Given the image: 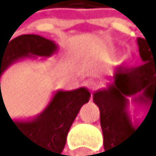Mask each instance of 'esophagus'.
<instances>
[{
  "label": "esophagus",
  "instance_id": "obj_1",
  "mask_svg": "<svg viewBox=\"0 0 156 156\" xmlns=\"http://www.w3.org/2000/svg\"><path fill=\"white\" fill-rule=\"evenodd\" d=\"M88 87H90L91 91H95L98 87H99V84H98L96 82H88Z\"/></svg>",
  "mask_w": 156,
  "mask_h": 156
}]
</instances>
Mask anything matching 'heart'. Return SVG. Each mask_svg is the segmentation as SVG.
I'll list each match as a JSON object with an SVG mask.
<instances>
[{"label": "heart", "mask_w": 156, "mask_h": 156, "mask_svg": "<svg viewBox=\"0 0 156 156\" xmlns=\"http://www.w3.org/2000/svg\"><path fill=\"white\" fill-rule=\"evenodd\" d=\"M111 60H115V55H111Z\"/></svg>", "instance_id": "obj_1"}]
</instances>
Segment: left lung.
Returning a JSON list of instances; mask_svg holds the SVG:
<instances>
[{"mask_svg":"<svg viewBox=\"0 0 156 156\" xmlns=\"http://www.w3.org/2000/svg\"><path fill=\"white\" fill-rule=\"evenodd\" d=\"M137 43L144 64L133 69L120 66L115 73L113 83L94 94V101L100 109L105 150L103 154L107 156L125 154L124 145L138 130L126 112L128 97H134L140 104H151L146 117L150 112L156 113V40L147 41L146 37H138Z\"/></svg>","mask_w":156,"mask_h":156,"instance_id":"left-lung-1","label":"left lung"}]
</instances>
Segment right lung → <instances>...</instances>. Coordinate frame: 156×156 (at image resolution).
<instances>
[{
	"mask_svg": "<svg viewBox=\"0 0 156 156\" xmlns=\"http://www.w3.org/2000/svg\"><path fill=\"white\" fill-rule=\"evenodd\" d=\"M11 39V37H10ZM10 41V40H9ZM57 45L52 40L39 35H20L10 43H0V77L16 60L30 56L48 57L53 55ZM1 86V84H0ZM87 88L73 91H57L49 105L41 115L30 121H14V128L27 141L31 156H60L66 144V136L81 107L90 100ZM10 117L3 98H0V121Z\"/></svg>",
	"mask_w": 156,
	"mask_h": 156,
	"instance_id": "right-lung-1",
	"label": "right lung"
}]
</instances>
